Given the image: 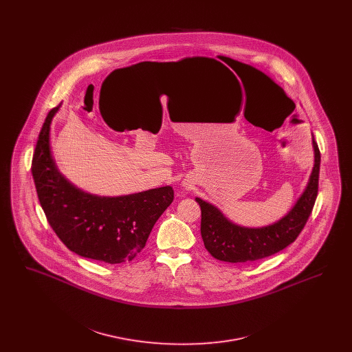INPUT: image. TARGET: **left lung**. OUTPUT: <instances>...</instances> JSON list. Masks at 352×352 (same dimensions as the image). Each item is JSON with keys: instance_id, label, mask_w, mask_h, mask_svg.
<instances>
[{"instance_id": "8db88e82", "label": "left lung", "mask_w": 352, "mask_h": 352, "mask_svg": "<svg viewBox=\"0 0 352 352\" xmlns=\"http://www.w3.org/2000/svg\"><path fill=\"white\" fill-rule=\"evenodd\" d=\"M314 168L301 197L293 208L273 224L265 227H243L208 201L195 198L201 206V234L206 250L226 263H247L283 251L301 234L311 214L318 194L320 153L313 135Z\"/></svg>"}]
</instances>
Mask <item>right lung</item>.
Instances as JSON below:
<instances>
[{
  "mask_svg": "<svg viewBox=\"0 0 352 352\" xmlns=\"http://www.w3.org/2000/svg\"><path fill=\"white\" fill-rule=\"evenodd\" d=\"M60 105L43 122L33 155L32 173L38 199L69 251L102 261H132L142 251L155 221L174 199L171 186L120 197H100L71 184L58 170L51 154V121Z\"/></svg>",
  "mask_w": 352,
  "mask_h": 352,
  "instance_id": "right-lung-1",
  "label": "right lung"
}]
</instances>
